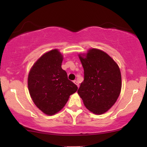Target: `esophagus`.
<instances>
[{
    "mask_svg": "<svg viewBox=\"0 0 147 147\" xmlns=\"http://www.w3.org/2000/svg\"><path fill=\"white\" fill-rule=\"evenodd\" d=\"M74 83H75V84L77 85V86L79 87V83H78V81H76V80H74Z\"/></svg>",
    "mask_w": 147,
    "mask_h": 147,
    "instance_id": "34e87169",
    "label": "esophagus"
}]
</instances>
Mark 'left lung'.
I'll list each match as a JSON object with an SVG mask.
<instances>
[{
    "instance_id": "8db88e82",
    "label": "left lung",
    "mask_w": 147,
    "mask_h": 147,
    "mask_svg": "<svg viewBox=\"0 0 147 147\" xmlns=\"http://www.w3.org/2000/svg\"><path fill=\"white\" fill-rule=\"evenodd\" d=\"M79 58L84 69V81L78 93L89 111L102 114L114 105L120 94V69L108 54L97 49L80 54Z\"/></svg>"
}]
</instances>
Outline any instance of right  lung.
<instances>
[{
    "label": "right lung",
    "mask_w": 147,
    "mask_h": 147,
    "mask_svg": "<svg viewBox=\"0 0 147 147\" xmlns=\"http://www.w3.org/2000/svg\"><path fill=\"white\" fill-rule=\"evenodd\" d=\"M63 56L58 49L45 53L29 71L28 85L35 105L44 114L52 116L62 109L71 94L78 90L62 69Z\"/></svg>",
    "instance_id": "obj_1"
}]
</instances>
